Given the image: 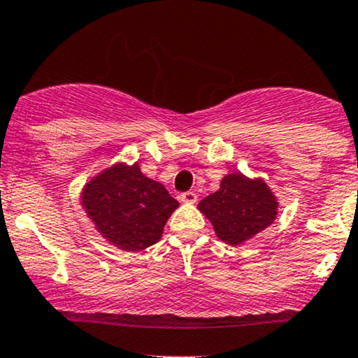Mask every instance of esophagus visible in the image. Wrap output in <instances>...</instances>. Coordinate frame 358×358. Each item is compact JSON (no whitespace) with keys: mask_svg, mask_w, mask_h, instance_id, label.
<instances>
[{"mask_svg":"<svg viewBox=\"0 0 358 358\" xmlns=\"http://www.w3.org/2000/svg\"><path fill=\"white\" fill-rule=\"evenodd\" d=\"M180 201L185 202V204H194L197 201V194L196 192H183L180 196Z\"/></svg>","mask_w":358,"mask_h":358,"instance_id":"esophagus-1","label":"esophagus"}]
</instances>
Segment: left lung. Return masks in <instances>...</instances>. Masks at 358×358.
Returning a JSON list of instances; mask_svg holds the SVG:
<instances>
[{
    "mask_svg": "<svg viewBox=\"0 0 358 358\" xmlns=\"http://www.w3.org/2000/svg\"><path fill=\"white\" fill-rule=\"evenodd\" d=\"M197 209L211 222L220 241L239 246L272 225L279 202L265 180L237 171L223 176L220 189L204 197Z\"/></svg>",
    "mask_w": 358,
    "mask_h": 358,
    "instance_id": "obj_1",
    "label": "left lung"
}]
</instances>
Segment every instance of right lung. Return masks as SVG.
Masks as SVG:
<instances>
[{
	"label": "right lung",
	"mask_w": 358,
	"mask_h": 358,
	"mask_svg": "<svg viewBox=\"0 0 358 358\" xmlns=\"http://www.w3.org/2000/svg\"><path fill=\"white\" fill-rule=\"evenodd\" d=\"M81 206L100 236L122 251H142L162 237L178 201L140 171V164L115 162L83 187Z\"/></svg>",
	"instance_id": "1"
}]
</instances>
